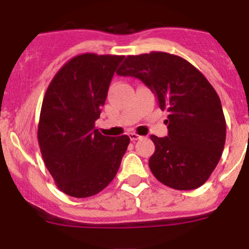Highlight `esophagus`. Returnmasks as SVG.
<instances>
[{
  "label": "esophagus",
  "mask_w": 249,
  "mask_h": 249,
  "mask_svg": "<svg viewBox=\"0 0 249 249\" xmlns=\"http://www.w3.org/2000/svg\"><path fill=\"white\" fill-rule=\"evenodd\" d=\"M129 137H130V140H131V141H136V140L142 139L141 135L136 134V132H130V134H129Z\"/></svg>",
  "instance_id": "obj_1"
}]
</instances>
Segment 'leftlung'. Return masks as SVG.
Wrapping results in <instances>:
<instances>
[{
    "instance_id": "8db88e82",
    "label": "left lung",
    "mask_w": 249,
    "mask_h": 249,
    "mask_svg": "<svg viewBox=\"0 0 249 249\" xmlns=\"http://www.w3.org/2000/svg\"><path fill=\"white\" fill-rule=\"evenodd\" d=\"M118 75L135 76L169 112L168 136L151 135L156 151L148 165L157 180L175 190L203 185L223 154L226 122L220 98L206 76L178 55L151 52L127 55Z\"/></svg>"
}]
</instances>
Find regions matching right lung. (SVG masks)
Here are the masks:
<instances>
[{"label":"right lung","instance_id":"1","mask_svg":"<svg viewBox=\"0 0 249 249\" xmlns=\"http://www.w3.org/2000/svg\"><path fill=\"white\" fill-rule=\"evenodd\" d=\"M124 55L83 53L53 76L46 90L37 140L58 189L76 198L97 195L117 175L130 143L127 135L95 129L114 71Z\"/></svg>","mask_w":249,"mask_h":249}]
</instances>
